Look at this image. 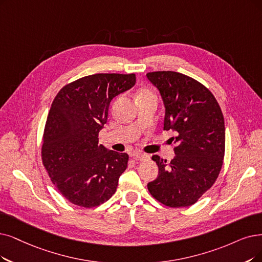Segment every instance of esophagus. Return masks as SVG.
I'll return each instance as SVG.
<instances>
[{"label":"esophagus","instance_id":"obj_1","mask_svg":"<svg viewBox=\"0 0 262 262\" xmlns=\"http://www.w3.org/2000/svg\"><path fill=\"white\" fill-rule=\"evenodd\" d=\"M133 157H134L135 160H139V161H145V160H148L149 159V156L148 155H145V154H142V152L134 154Z\"/></svg>","mask_w":262,"mask_h":262}]
</instances>
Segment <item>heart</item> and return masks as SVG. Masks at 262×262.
Listing matches in <instances>:
<instances>
[{
    "instance_id": "1",
    "label": "heart",
    "mask_w": 262,
    "mask_h": 262,
    "mask_svg": "<svg viewBox=\"0 0 262 262\" xmlns=\"http://www.w3.org/2000/svg\"><path fill=\"white\" fill-rule=\"evenodd\" d=\"M143 98H156L155 93L148 89V88H142L139 93H138V97L137 99H143Z\"/></svg>"
}]
</instances>
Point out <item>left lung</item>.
Listing matches in <instances>:
<instances>
[{"label": "left lung", "mask_w": 262, "mask_h": 262, "mask_svg": "<svg viewBox=\"0 0 262 262\" xmlns=\"http://www.w3.org/2000/svg\"><path fill=\"white\" fill-rule=\"evenodd\" d=\"M165 107L163 130H173L175 158L154 155L159 167L148 191L170 207L194 204L216 182L225 156V120L221 106L201 82L173 71L146 74Z\"/></svg>", "instance_id": "1"}]
</instances>
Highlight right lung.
<instances>
[{
	"instance_id": "add662e5",
	"label": "right lung",
	"mask_w": 262,
	"mask_h": 262,
	"mask_svg": "<svg viewBox=\"0 0 262 262\" xmlns=\"http://www.w3.org/2000/svg\"><path fill=\"white\" fill-rule=\"evenodd\" d=\"M135 80L133 73L93 74L68 83L52 101L41 160L52 184L71 203L96 207L116 192L129 156L99 145V132L113 98L132 88Z\"/></svg>"
}]
</instances>
